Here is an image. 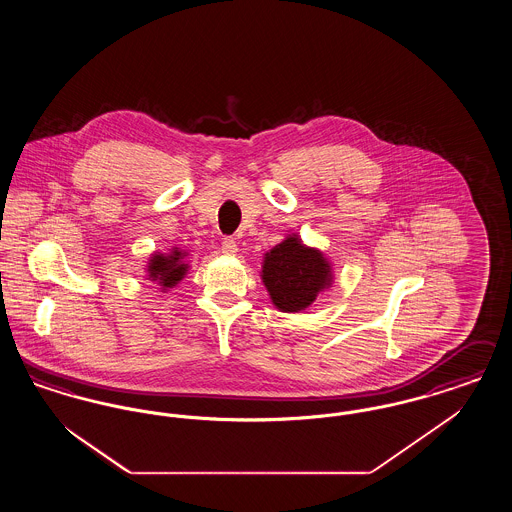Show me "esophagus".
<instances>
[{
  "label": "esophagus",
  "instance_id": "obj_1",
  "mask_svg": "<svg viewBox=\"0 0 512 512\" xmlns=\"http://www.w3.org/2000/svg\"><path fill=\"white\" fill-rule=\"evenodd\" d=\"M222 253H226V255H236L238 253L236 238H224L222 240Z\"/></svg>",
  "mask_w": 512,
  "mask_h": 512
}]
</instances>
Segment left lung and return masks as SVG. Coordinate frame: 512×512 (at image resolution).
Segmentation results:
<instances>
[{
    "instance_id": "obj_1",
    "label": "left lung",
    "mask_w": 512,
    "mask_h": 512,
    "mask_svg": "<svg viewBox=\"0 0 512 512\" xmlns=\"http://www.w3.org/2000/svg\"><path fill=\"white\" fill-rule=\"evenodd\" d=\"M261 278L280 311L299 313L330 286L332 268L318 249L301 244L293 234L265 255Z\"/></svg>"
}]
</instances>
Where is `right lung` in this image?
Returning a JSON list of instances; mask_svg holds the SVG:
<instances>
[{
    "label": "right lung",
    "mask_w": 512,
    "mask_h": 512,
    "mask_svg": "<svg viewBox=\"0 0 512 512\" xmlns=\"http://www.w3.org/2000/svg\"><path fill=\"white\" fill-rule=\"evenodd\" d=\"M184 257H186V253L180 251L178 247H174L167 255L155 253L147 265L149 280L159 282V286H163V290H169L172 286H176L188 270V265L184 263Z\"/></svg>",
    "instance_id": "right-lung-1"
}]
</instances>
